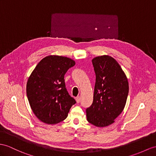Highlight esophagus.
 <instances>
[{
	"mask_svg": "<svg viewBox=\"0 0 156 156\" xmlns=\"http://www.w3.org/2000/svg\"><path fill=\"white\" fill-rule=\"evenodd\" d=\"M75 100H76V102H77V103H79V102H80V101H81V98H80V97H76Z\"/></svg>",
	"mask_w": 156,
	"mask_h": 156,
	"instance_id": "1",
	"label": "esophagus"
}]
</instances>
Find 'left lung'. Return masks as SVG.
I'll return each mask as SVG.
<instances>
[{
    "mask_svg": "<svg viewBox=\"0 0 156 156\" xmlns=\"http://www.w3.org/2000/svg\"><path fill=\"white\" fill-rule=\"evenodd\" d=\"M96 75L93 102L86 110L88 122L97 127L115 122L123 111L129 91L126 74L116 60L108 55L92 59Z\"/></svg>",
    "mask_w": 156,
    "mask_h": 156,
    "instance_id": "1",
    "label": "left lung"
}]
</instances>
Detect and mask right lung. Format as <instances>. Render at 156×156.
I'll return each instance as SVG.
<instances>
[{"instance_id": "add662e5", "label": "right lung", "mask_w": 156, "mask_h": 156, "mask_svg": "<svg viewBox=\"0 0 156 156\" xmlns=\"http://www.w3.org/2000/svg\"><path fill=\"white\" fill-rule=\"evenodd\" d=\"M75 62L67 57L50 55L37 63L26 84L32 111L41 122L55 124L65 120L76 103L67 93L64 75Z\"/></svg>"}]
</instances>
